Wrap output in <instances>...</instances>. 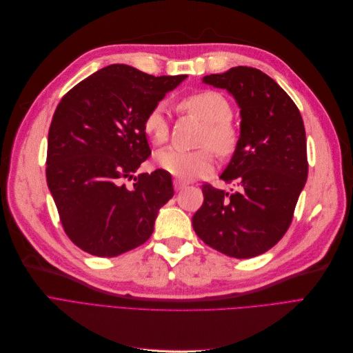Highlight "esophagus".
Segmentation results:
<instances>
[{
	"instance_id": "34e87169",
	"label": "esophagus",
	"mask_w": 353,
	"mask_h": 353,
	"mask_svg": "<svg viewBox=\"0 0 353 353\" xmlns=\"http://www.w3.org/2000/svg\"><path fill=\"white\" fill-rule=\"evenodd\" d=\"M174 187H175L176 191H181V190H183V188L187 187V183L183 182V181H181V179H175L174 181Z\"/></svg>"
}]
</instances>
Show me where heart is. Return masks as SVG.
<instances>
[{
  "instance_id": "1",
  "label": "heart",
  "mask_w": 353,
  "mask_h": 353,
  "mask_svg": "<svg viewBox=\"0 0 353 353\" xmlns=\"http://www.w3.org/2000/svg\"><path fill=\"white\" fill-rule=\"evenodd\" d=\"M179 110L194 114L205 123L199 146L192 152L178 149H165L157 154V163L163 171L181 179H194L211 174L215 168V154L230 157L237 149L240 141L239 128L231 122V106L227 99L214 90H199L183 97L178 103ZM143 132L157 146L166 143L170 138L163 109L161 106L149 110L143 119Z\"/></svg>"
}]
</instances>
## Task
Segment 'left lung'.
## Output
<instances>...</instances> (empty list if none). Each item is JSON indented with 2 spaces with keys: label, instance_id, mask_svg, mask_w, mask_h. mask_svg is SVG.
Masks as SVG:
<instances>
[{
  "label": "left lung",
  "instance_id": "left-lung-1",
  "mask_svg": "<svg viewBox=\"0 0 353 353\" xmlns=\"http://www.w3.org/2000/svg\"><path fill=\"white\" fill-rule=\"evenodd\" d=\"M237 100L241 133L221 179L230 194L204 183V203L192 216L196 236L220 253L251 259L274 247L289 230L307 179L306 132L290 96L259 69L232 67L203 79Z\"/></svg>",
  "mask_w": 353,
  "mask_h": 353
}]
</instances>
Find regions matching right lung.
Instances as JSON below:
<instances>
[{
	"label": "right lung",
	"instance_id": "1",
	"mask_svg": "<svg viewBox=\"0 0 353 353\" xmlns=\"http://www.w3.org/2000/svg\"><path fill=\"white\" fill-rule=\"evenodd\" d=\"M183 79L110 64L61 97L48 129L47 185L67 237L86 253L116 257L152 236L174 187L163 170L133 176L150 155L143 119Z\"/></svg>",
	"mask_w": 353,
	"mask_h": 353
}]
</instances>
